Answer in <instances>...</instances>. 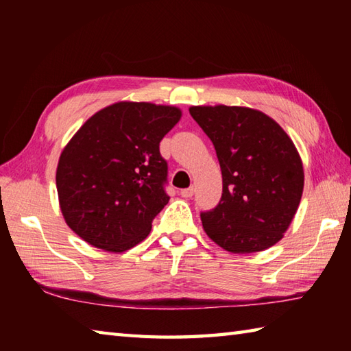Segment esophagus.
Here are the masks:
<instances>
[{
    "mask_svg": "<svg viewBox=\"0 0 351 351\" xmlns=\"http://www.w3.org/2000/svg\"><path fill=\"white\" fill-rule=\"evenodd\" d=\"M193 193H195V190H193V187L184 189V190H181V196L185 197V199H190V197L193 196Z\"/></svg>",
    "mask_w": 351,
    "mask_h": 351,
    "instance_id": "1",
    "label": "esophagus"
}]
</instances>
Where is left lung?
Segmentation results:
<instances>
[{
    "mask_svg": "<svg viewBox=\"0 0 351 351\" xmlns=\"http://www.w3.org/2000/svg\"><path fill=\"white\" fill-rule=\"evenodd\" d=\"M215 147L223 178L219 205L200 213L206 235L230 253L278 243L299 208L304 173L299 152L278 122L247 107H190Z\"/></svg>",
    "mask_w": 351,
    "mask_h": 351,
    "instance_id": "1",
    "label": "left lung"
}]
</instances>
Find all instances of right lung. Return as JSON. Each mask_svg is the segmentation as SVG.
Here are the masks:
<instances>
[{
	"mask_svg": "<svg viewBox=\"0 0 351 351\" xmlns=\"http://www.w3.org/2000/svg\"><path fill=\"white\" fill-rule=\"evenodd\" d=\"M181 110L116 102L99 110L64 146L56 173L68 226L93 247L121 253L143 241L169 196L160 141Z\"/></svg>",
	"mask_w": 351,
	"mask_h": 351,
	"instance_id": "right-lung-1",
	"label": "right lung"
}]
</instances>
